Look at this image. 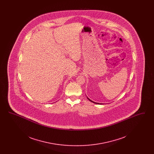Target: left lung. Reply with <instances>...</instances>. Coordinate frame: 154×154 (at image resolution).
Here are the masks:
<instances>
[{
    "instance_id": "obj_1",
    "label": "left lung",
    "mask_w": 154,
    "mask_h": 154,
    "mask_svg": "<svg viewBox=\"0 0 154 154\" xmlns=\"http://www.w3.org/2000/svg\"><path fill=\"white\" fill-rule=\"evenodd\" d=\"M87 98H88V97H87ZM88 99H89V100H90V101H91V102H92L94 103H95V104H99V103L94 102H93V101H92V100H90V99H89V98H88Z\"/></svg>"
}]
</instances>
